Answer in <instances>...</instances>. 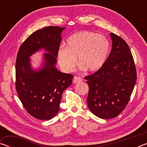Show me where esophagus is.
<instances>
[{"label": "esophagus", "mask_w": 147, "mask_h": 147, "mask_svg": "<svg viewBox=\"0 0 147 147\" xmlns=\"http://www.w3.org/2000/svg\"><path fill=\"white\" fill-rule=\"evenodd\" d=\"M82 78H81V77H79V76H74V78H73V82L74 84H76V83H78L79 82H81L82 80Z\"/></svg>", "instance_id": "esophagus-1"}]
</instances>
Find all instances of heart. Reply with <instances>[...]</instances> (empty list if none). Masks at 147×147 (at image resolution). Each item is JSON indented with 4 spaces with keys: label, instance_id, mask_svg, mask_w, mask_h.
<instances>
[{
    "label": "heart",
    "instance_id": "1",
    "mask_svg": "<svg viewBox=\"0 0 147 147\" xmlns=\"http://www.w3.org/2000/svg\"><path fill=\"white\" fill-rule=\"evenodd\" d=\"M109 43L105 36L93 32H80L72 35L67 40V46L58 51L59 63L64 70L71 71L79 63L89 71L100 69L108 56Z\"/></svg>",
    "mask_w": 147,
    "mask_h": 147
}]
</instances>
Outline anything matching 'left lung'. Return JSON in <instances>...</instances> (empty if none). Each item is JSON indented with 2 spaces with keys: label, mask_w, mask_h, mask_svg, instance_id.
I'll list each match as a JSON object with an SVG mask.
<instances>
[{
  "label": "left lung",
  "mask_w": 147,
  "mask_h": 147,
  "mask_svg": "<svg viewBox=\"0 0 147 147\" xmlns=\"http://www.w3.org/2000/svg\"><path fill=\"white\" fill-rule=\"evenodd\" d=\"M112 49L100 69L85 76L89 86L87 102L99 118L119 115L127 106L137 80L132 54L123 38L111 32Z\"/></svg>",
  "instance_id": "left-lung-1"
}]
</instances>
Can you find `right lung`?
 Segmentation results:
<instances>
[{
  "label": "right lung",
  "mask_w": 147,
  "mask_h": 147,
  "mask_svg": "<svg viewBox=\"0 0 147 147\" xmlns=\"http://www.w3.org/2000/svg\"><path fill=\"white\" fill-rule=\"evenodd\" d=\"M65 27L50 26L34 32L19 47L16 64V89L27 112L40 120H50L58 113L62 93L70 86L73 76L55 67ZM41 48L45 54L44 69L34 71L29 64L32 53Z\"/></svg>",
  "instance_id": "add662e5"
}]
</instances>
